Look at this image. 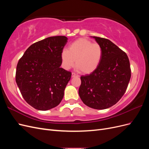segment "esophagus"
<instances>
[{
	"label": "esophagus",
	"mask_w": 149,
	"mask_h": 149,
	"mask_svg": "<svg viewBox=\"0 0 149 149\" xmlns=\"http://www.w3.org/2000/svg\"><path fill=\"white\" fill-rule=\"evenodd\" d=\"M71 76H72V78H74V77H78V75H77L76 74H75L74 73H72V74H71Z\"/></svg>",
	"instance_id": "esophagus-1"
}]
</instances>
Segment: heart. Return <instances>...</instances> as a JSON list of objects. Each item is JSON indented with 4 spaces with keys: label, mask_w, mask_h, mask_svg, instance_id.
Segmentation results:
<instances>
[{
    "label": "heart",
    "mask_w": 149,
    "mask_h": 149,
    "mask_svg": "<svg viewBox=\"0 0 149 149\" xmlns=\"http://www.w3.org/2000/svg\"><path fill=\"white\" fill-rule=\"evenodd\" d=\"M103 55L102 48L86 38H79L71 43L68 50L64 49L61 57L65 68L76 66L82 73L90 74L100 65ZM76 62H75V61Z\"/></svg>",
    "instance_id": "1"
}]
</instances>
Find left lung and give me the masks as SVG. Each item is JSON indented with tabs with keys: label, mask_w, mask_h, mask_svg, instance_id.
Returning <instances> with one entry per match:
<instances>
[{
	"label": "left lung",
	"mask_w": 149,
	"mask_h": 149,
	"mask_svg": "<svg viewBox=\"0 0 149 149\" xmlns=\"http://www.w3.org/2000/svg\"><path fill=\"white\" fill-rule=\"evenodd\" d=\"M102 48L103 55L97 68L81 76L79 95L84 104L104 109L116 104L124 94L131 76L128 56L109 40L93 37Z\"/></svg>",
	"instance_id": "obj_1"
}]
</instances>
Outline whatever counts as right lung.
Returning a JSON list of instances; mask_svg holds the SVG:
<instances>
[{
  "mask_svg": "<svg viewBox=\"0 0 149 149\" xmlns=\"http://www.w3.org/2000/svg\"><path fill=\"white\" fill-rule=\"evenodd\" d=\"M67 42L65 36L40 40L30 46L18 62L17 84L25 101L36 109H52L63 97L71 76L70 71L60 68Z\"/></svg>",
  "mask_w": 149,
  "mask_h": 149,
  "instance_id": "add662e5",
  "label": "right lung"
}]
</instances>
